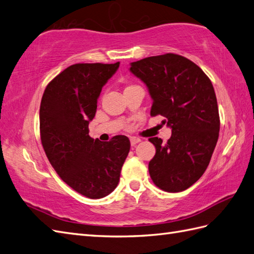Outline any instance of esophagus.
Segmentation results:
<instances>
[{"label": "esophagus", "instance_id": "esophagus-1", "mask_svg": "<svg viewBox=\"0 0 254 254\" xmlns=\"http://www.w3.org/2000/svg\"><path fill=\"white\" fill-rule=\"evenodd\" d=\"M129 141H131V145H132V146H135V145L139 143L140 139L137 138V137H131V139H129Z\"/></svg>", "mask_w": 254, "mask_h": 254}]
</instances>
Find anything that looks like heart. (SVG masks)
<instances>
[{
	"instance_id": "b5f03b06",
	"label": "heart",
	"mask_w": 254,
	"mask_h": 254,
	"mask_svg": "<svg viewBox=\"0 0 254 254\" xmlns=\"http://www.w3.org/2000/svg\"><path fill=\"white\" fill-rule=\"evenodd\" d=\"M132 86H134V85H129V86H127V88H128V87H132Z\"/></svg>"
}]
</instances>
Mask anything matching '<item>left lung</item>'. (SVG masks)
<instances>
[{"label":"left lung","instance_id":"left-lung-1","mask_svg":"<svg viewBox=\"0 0 254 254\" xmlns=\"http://www.w3.org/2000/svg\"><path fill=\"white\" fill-rule=\"evenodd\" d=\"M129 71L148 88L150 115L163 116V125L172 128L167 143L149 138L156 147L148 164L150 178L164 191L185 190L207 170L219 138L213 85L196 64L172 53L131 63Z\"/></svg>","mask_w":254,"mask_h":254}]
</instances>
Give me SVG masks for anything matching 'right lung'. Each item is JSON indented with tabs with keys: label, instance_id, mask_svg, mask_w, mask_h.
<instances>
[{
	"label": "right lung",
	"instance_id": "right-lung-1",
	"mask_svg": "<svg viewBox=\"0 0 254 254\" xmlns=\"http://www.w3.org/2000/svg\"><path fill=\"white\" fill-rule=\"evenodd\" d=\"M119 64H72L47 84L41 100L40 133L47 159L67 185L91 199L114 191L131 147L125 135L109 141L88 135L102 88Z\"/></svg>",
	"mask_w": 254,
	"mask_h": 254
}]
</instances>
